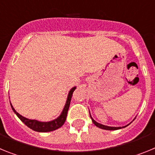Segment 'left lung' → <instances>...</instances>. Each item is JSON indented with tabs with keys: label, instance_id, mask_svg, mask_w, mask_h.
I'll return each mask as SVG.
<instances>
[{
	"label": "left lung",
	"instance_id": "1",
	"mask_svg": "<svg viewBox=\"0 0 155 155\" xmlns=\"http://www.w3.org/2000/svg\"><path fill=\"white\" fill-rule=\"evenodd\" d=\"M89 114H90V117H91V120H92V122H93V124H94V125L96 126L97 127H98V128H101V129H102V130H120V129H122V128H125L126 127H127V126L130 125V124H131V123H130V124H127V126H124V127H109V126L103 125V124H99V123H98V122L95 121V120H94V119L91 117V113H90V111H89ZM135 118H136V117H135ZM135 118L134 119V120H135Z\"/></svg>",
	"mask_w": 155,
	"mask_h": 155
}]
</instances>
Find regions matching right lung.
I'll return each instance as SVG.
<instances>
[{
    "instance_id": "obj_1",
    "label": "right lung",
    "mask_w": 155,
    "mask_h": 155,
    "mask_svg": "<svg viewBox=\"0 0 155 155\" xmlns=\"http://www.w3.org/2000/svg\"><path fill=\"white\" fill-rule=\"evenodd\" d=\"M76 86L73 87L69 91L68 93V98H67V101H66L65 105H64V109H63L62 112H61V115L56 118L55 120H53L51 121L48 122H42L39 121L37 120H30V119L26 118V117H24L21 115L19 114L15 109H14L13 105H12V103L10 102L11 106H12V109L13 110V112L16 114V116L18 117L21 121L22 123H24L25 125L28 127H29L30 129L33 130L34 131H36V132H41V133H46V132H50V131H53L59 129L60 127H62L64 125V124L66 121V118H67V115H68V111L69 109L70 103H71V97H72V94H73L74 91L76 89Z\"/></svg>"
}]
</instances>
